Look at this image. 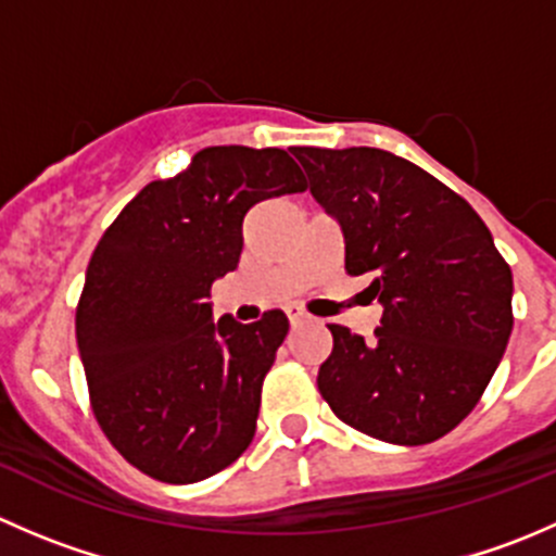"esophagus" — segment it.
<instances>
[{
  "instance_id": "1",
  "label": "esophagus",
  "mask_w": 556,
  "mask_h": 556,
  "mask_svg": "<svg viewBox=\"0 0 556 556\" xmlns=\"http://www.w3.org/2000/svg\"><path fill=\"white\" fill-rule=\"evenodd\" d=\"M288 319H290V325H301V323H306V319H309V314L301 312V309H293V306H290Z\"/></svg>"
}]
</instances>
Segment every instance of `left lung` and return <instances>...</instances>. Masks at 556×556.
<instances>
[{"label":"left lung","mask_w":556,"mask_h":556,"mask_svg":"<svg viewBox=\"0 0 556 556\" xmlns=\"http://www.w3.org/2000/svg\"><path fill=\"white\" fill-rule=\"evenodd\" d=\"M344 233V268L382 304L374 339L328 325L317 387L336 417L419 446L457 428L490 384L514 328V277L473 206L377 148H293Z\"/></svg>","instance_id":"1"}]
</instances>
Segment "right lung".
<instances>
[{"label":"right lung","mask_w":556,"mask_h":556,"mask_svg":"<svg viewBox=\"0 0 556 556\" xmlns=\"http://www.w3.org/2000/svg\"><path fill=\"white\" fill-rule=\"evenodd\" d=\"M301 190L285 150L204 148L177 177L144 185L93 250L77 350L99 428L142 473L193 484L250 446L288 317L215 323L206 299L239 266L247 212Z\"/></svg>","instance_id":"right-lung-1"}]
</instances>
